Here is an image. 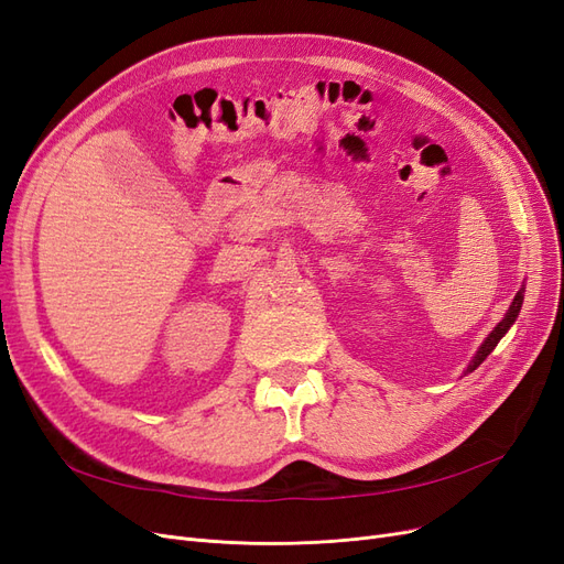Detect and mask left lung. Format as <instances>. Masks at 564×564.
Returning <instances> with one entry per match:
<instances>
[{
    "label": "left lung",
    "instance_id": "obj_1",
    "mask_svg": "<svg viewBox=\"0 0 564 564\" xmlns=\"http://www.w3.org/2000/svg\"><path fill=\"white\" fill-rule=\"evenodd\" d=\"M522 296H525V282H522V286H520V291L516 294V299H513V303H511V307H509V313H507V317H503L497 326H495V332L482 340V345L478 347V352H476V357L471 359V364L467 366V371H464V376L467 373H471V371H476V368L485 361V357H488L492 349L497 347V343L503 338V334L509 332L511 328V324L516 322V317H518V313H520V307H522Z\"/></svg>",
    "mask_w": 564,
    "mask_h": 564
}]
</instances>
